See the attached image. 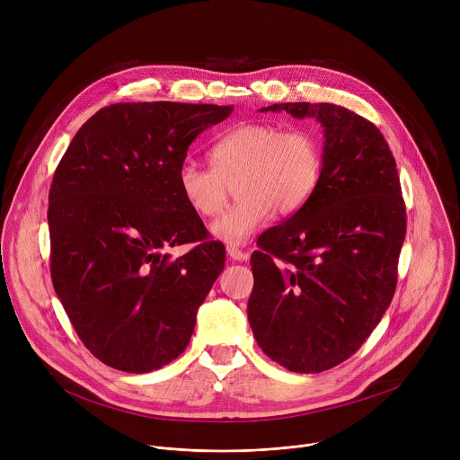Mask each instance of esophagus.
<instances>
[{
    "instance_id": "34e87169",
    "label": "esophagus",
    "mask_w": 460,
    "mask_h": 460,
    "mask_svg": "<svg viewBox=\"0 0 460 460\" xmlns=\"http://www.w3.org/2000/svg\"><path fill=\"white\" fill-rule=\"evenodd\" d=\"M227 256L234 261H242V260L249 258V254L245 251H242L238 245H227Z\"/></svg>"
}]
</instances>
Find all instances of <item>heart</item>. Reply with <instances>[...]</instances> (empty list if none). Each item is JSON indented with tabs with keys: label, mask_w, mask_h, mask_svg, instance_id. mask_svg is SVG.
<instances>
[{
	"label": "heart",
	"mask_w": 460,
	"mask_h": 460,
	"mask_svg": "<svg viewBox=\"0 0 460 460\" xmlns=\"http://www.w3.org/2000/svg\"><path fill=\"white\" fill-rule=\"evenodd\" d=\"M213 167L183 160L178 187L202 218L217 215L234 181L238 202L211 222V234L229 245L243 243L273 213L296 215L314 194L323 171L320 138L311 128H284L270 121L242 123L211 147Z\"/></svg>",
	"instance_id": "b5f03b06"
}]
</instances>
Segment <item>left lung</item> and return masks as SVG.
Listing matches in <instances>:
<instances>
[{
  "label": "left lung",
  "instance_id": "obj_1",
  "mask_svg": "<svg viewBox=\"0 0 460 460\" xmlns=\"http://www.w3.org/2000/svg\"><path fill=\"white\" fill-rule=\"evenodd\" d=\"M260 111L314 118L323 127V171L311 200L260 234L247 318L271 360L320 373L357 353L395 295L406 236L397 164L380 130L346 107Z\"/></svg>",
  "mask_w": 460,
  "mask_h": 460
}]
</instances>
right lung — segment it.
<instances>
[{"mask_svg": "<svg viewBox=\"0 0 460 460\" xmlns=\"http://www.w3.org/2000/svg\"><path fill=\"white\" fill-rule=\"evenodd\" d=\"M233 105L114 103L91 116L49 192L50 277L85 348L149 373L187 348L196 313L226 264L178 187L194 138ZM194 243L183 257L166 249Z\"/></svg>", "mask_w": 460, "mask_h": 460, "instance_id": "1", "label": "right lung"}]
</instances>
